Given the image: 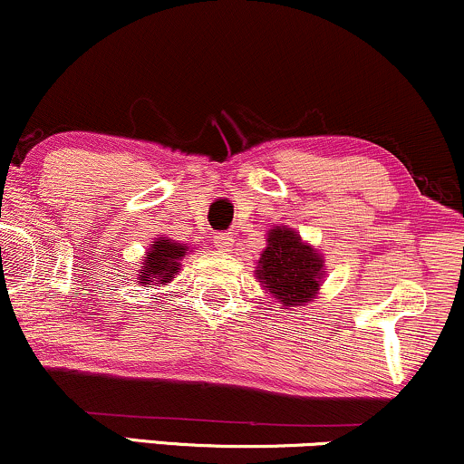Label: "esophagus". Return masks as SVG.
I'll list each match as a JSON object with an SVG mask.
<instances>
[{
	"label": "esophagus",
	"mask_w": 464,
	"mask_h": 464,
	"mask_svg": "<svg viewBox=\"0 0 464 464\" xmlns=\"http://www.w3.org/2000/svg\"><path fill=\"white\" fill-rule=\"evenodd\" d=\"M215 243H217V249H221V252H226V254H230L234 247L232 234H219V237L215 238Z\"/></svg>",
	"instance_id": "esophagus-1"
}]
</instances>
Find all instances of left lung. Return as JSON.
Returning a JSON list of instances; mask_svg holds the SVG:
<instances>
[{"label":"left lung","instance_id":"1","mask_svg":"<svg viewBox=\"0 0 464 464\" xmlns=\"http://www.w3.org/2000/svg\"><path fill=\"white\" fill-rule=\"evenodd\" d=\"M254 274L263 291L291 310L317 299L325 280V260L293 227L274 226L266 232V247Z\"/></svg>","mask_w":464,"mask_h":464}]
</instances>
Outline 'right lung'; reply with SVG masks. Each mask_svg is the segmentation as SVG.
<instances>
[{
  "label": "right lung",
  "instance_id": "right-lung-1",
  "mask_svg": "<svg viewBox=\"0 0 464 464\" xmlns=\"http://www.w3.org/2000/svg\"><path fill=\"white\" fill-rule=\"evenodd\" d=\"M187 254L188 247L184 243L171 241L169 237H158L147 247L143 263H140L139 274H136V280L143 286L169 285L178 276Z\"/></svg>",
  "mask_w": 464,
  "mask_h": 464
}]
</instances>
